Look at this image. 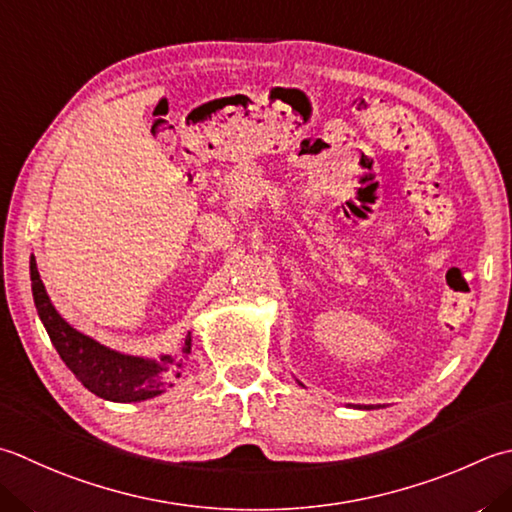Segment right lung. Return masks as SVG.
Returning a JSON list of instances; mask_svg holds the SVG:
<instances>
[{
  "mask_svg": "<svg viewBox=\"0 0 512 512\" xmlns=\"http://www.w3.org/2000/svg\"><path fill=\"white\" fill-rule=\"evenodd\" d=\"M30 288H33L37 315L42 319L50 342L70 368V373L90 393L117 404L146 402V399L166 393V388L173 386L177 377H182L184 362L190 355V348H193L190 333L177 355H162L159 359L124 355L99 344L93 337L79 333L57 313L42 277H39L35 257H30Z\"/></svg>",
  "mask_w": 512,
  "mask_h": 512,
  "instance_id": "1",
  "label": "right lung"
}]
</instances>
